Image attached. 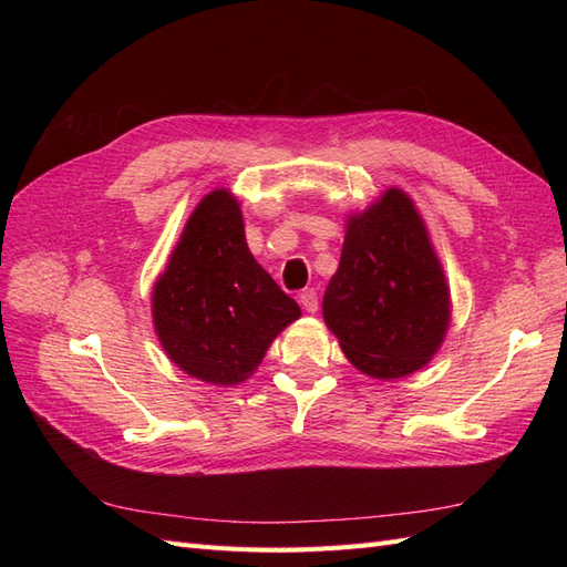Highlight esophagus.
<instances>
[{"mask_svg":"<svg viewBox=\"0 0 567 567\" xmlns=\"http://www.w3.org/2000/svg\"><path fill=\"white\" fill-rule=\"evenodd\" d=\"M300 305L305 307V312H317L319 310V293L315 288H305L300 293Z\"/></svg>","mask_w":567,"mask_h":567,"instance_id":"1","label":"esophagus"}]
</instances>
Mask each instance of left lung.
<instances>
[{
	"label": "left lung",
	"mask_w": 567,
	"mask_h": 567,
	"mask_svg": "<svg viewBox=\"0 0 567 567\" xmlns=\"http://www.w3.org/2000/svg\"><path fill=\"white\" fill-rule=\"evenodd\" d=\"M452 317L450 286L419 210L402 188L348 217L323 321L350 362L392 381L431 362Z\"/></svg>",
	"instance_id": "1"
}]
</instances>
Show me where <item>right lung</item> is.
Segmentation results:
<instances>
[{
  "label": "right lung",
  "instance_id": "obj_1",
  "mask_svg": "<svg viewBox=\"0 0 567 567\" xmlns=\"http://www.w3.org/2000/svg\"><path fill=\"white\" fill-rule=\"evenodd\" d=\"M151 307L167 357L213 385L250 379L271 340L300 317L248 250L241 205L227 188L203 196L186 219Z\"/></svg>",
  "mask_w": 567,
  "mask_h": 567
}]
</instances>
